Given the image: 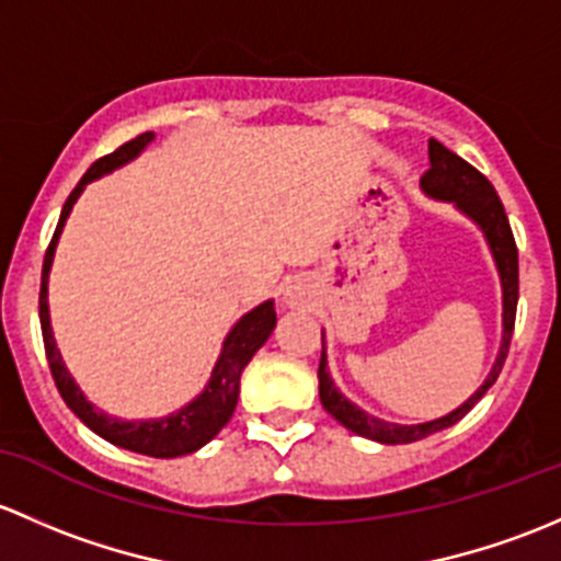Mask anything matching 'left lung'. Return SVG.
Listing matches in <instances>:
<instances>
[{
  "label": "left lung",
  "instance_id": "obj_1",
  "mask_svg": "<svg viewBox=\"0 0 561 561\" xmlns=\"http://www.w3.org/2000/svg\"><path fill=\"white\" fill-rule=\"evenodd\" d=\"M421 186L430 196H437V199L456 202L472 221L481 224V229L486 232L489 245H492L496 267H500L502 278V299H505V313H502V323H505V332H502V348L496 354V362L489 373L486 383L470 397L461 408H456L454 413L443 415V419L430 421V424H415V426H400L389 424V421L373 419V415L351 405L337 389H334L332 378L327 373V354L321 351L319 362V394L321 405L327 408L329 415L340 421L345 430H351L354 435L369 437V440L389 443V446H397V443H415L424 440V437L435 435V432L448 430L456 421L465 419L476 402L486 394L494 386L496 375L502 373V365H505L507 348H511L513 327H516V305H518V248L516 238H513L511 221H507V213L502 207V199L496 196L494 186L489 183V178L483 172H478L470 161H465L461 156H456L451 148H446L443 142L430 140V170L421 178ZM323 340V337H321Z\"/></svg>",
  "mask_w": 561,
  "mask_h": 561
}]
</instances>
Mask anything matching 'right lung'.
Here are the masks:
<instances>
[{"label":"right lung","mask_w":561,"mask_h":561,"mask_svg":"<svg viewBox=\"0 0 561 561\" xmlns=\"http://www.w3.org/2000/svg\"><path fill=\"white\" fill-rule=\"evenodd\" d=\"M153 140V131H142L135 140L124 142L121 148H115L113 153L102 156L94 164L89 167L83 178H80L78 186L72 188V194L67 196L65 210H61L59 224H56V232L50 238L48 251H45L43 262V283H39V327H43V343H45V356H48L50 375L56 380V389H59L61 400L67 402V408L89 426L91 432H96L100 437H105L113 446L126 448V451L156 456V459H172V456L192 454L196 448H202L205 443H210L218 432L227 426V421L232 419L234 408H238L240 397V373L242 367L251 362V356L256 354L264 345V340L270 337L275 327V308L273 302L259 305L256 310H251L248 316L234 323V329L229 332L227 343H224L221 356H218V365L213 369V378L207 383V389L199 397L178 413L167 415L159 421H118L110 419V415L100 413L96 408H91V402H85V397L80 394V389L75 386V380L69 378L65 362H61L59 351H56L54 332H50V319H48V270L54 262V248L59 240L61 227H65L69 210H72L75 199L89 181L105 175V172L115 170L124 161L135 159L148 142Z\"/></svg>","instance_id":"right-lung-1"}]
</instances>
